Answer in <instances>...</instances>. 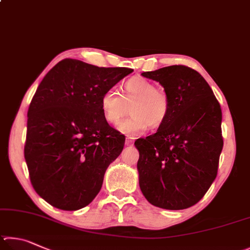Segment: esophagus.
I'll return each instance as SVG.
<instances>
[{
    "label": "esophagus",
    "mask_w": 250,
    "mask_h": 250,
    "mask_svg": "<svg viewBox=\"0 0 250 250\" xmlns=\"http://www.w3.org/2000/svg\"><path fill=\"white\" fill-rule=\"evenodd\" d=\"M134 141H135V137L127 136V137H126V145H132Z\"/></svg>",
    "instance_id": "34e87169"
}]
</instances>
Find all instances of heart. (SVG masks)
Returning <instances> with one entry per match:
<instances>
[{
	"instance_id": "1",
	"label": "heart",
	"mask_w": 250,
	"mask_h": 250,
	"mask_svg": "<svg viewBox=\"0 0 250 250\" xmlns=\"http://www.w3.org/2000/svg\"><path fill=\"white\" fill-rule=\"evenodd\" d=\"M101 109L105 121L116 125L128 112L131 116L120 123L117 128L122 133L137 135L149 126L157 128L167 121L171 112V98L167 91L158 89L154 82L142 77H133L123 85V94L108 89L101 96Z\"/></svg>"
}]
</instances>
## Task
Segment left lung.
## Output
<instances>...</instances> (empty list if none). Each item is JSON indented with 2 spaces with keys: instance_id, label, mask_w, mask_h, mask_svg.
Instances as JSON below:
<instances>
[{
  "instance_id": "left-lung-1",
  "label": "left lung",
  "mask_w": 250,
  "mask_h": 250,
  "mask_svg": "<svg viewBox=\"0 0 250 250\" xmlns=\"http://www.w3.org/2000/svg\"><path fill=\"white\" fill-rule=\"evenodd\" d=\"M142 76L158 81L172 106L156 134L135 142L139 187L155 207L188 208L203 198L216 178L223 149L221 105L205 79L187 65Z\"/></svg>"
}]
</instances>
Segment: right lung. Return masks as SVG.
<instances>
[{
    "mask_svg": "<svg viewBox=\"0 0 250 250\" xmlns=\"http://www.w3.org/2000/svg\"><path fill=\"white\" fill-rule=\"evenodd\" d=\"M132 72L67 58L42 79L27 112L24 156L33 188L52 207L77 211L98 195L125 144L105 121L101 96Z\"/></svg>",
    "mask_w": 250,
    "mask_h": 250,
    "instance_id": "add662e5",
    "label": "right lung"
}]
</instances>
